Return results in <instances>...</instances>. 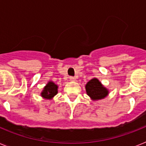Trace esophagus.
<instances>
[{
    "label": "esophagus",
    "mask_w": 146,
    "mask_h": 146,
    "mask_svg": "<svg viewBox=\"0 0 146 146\" xmlns=\"http://www.w3.org/2000/svg\"><path fill=\"white\" fill-rule=\"evenodd\" d=\"M69 80H70L72 82H74V81H76V78L74 77H69Z\"/></svg>",
    "instance_id": "1"
}]
</instances>
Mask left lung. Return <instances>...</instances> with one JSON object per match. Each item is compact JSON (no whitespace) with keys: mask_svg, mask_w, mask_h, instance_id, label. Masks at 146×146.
Segmentation results:
<instances>
[{"mask_svg":"<svg viewBox=\"0 0 146 146\" xmlns=\"http://www.w3.org/2000/svg\"><path fill=\"white\" fill-rule=\"evenodd\" d=\"M86 91L87 95L93 101L103 99L108 96L109 91L104 87L97 78H93L86 85Z\"/></svg>","mask_w":146,"mask_h":146,"instance_id":"8db88e82","label":"left lung"}]
</instances>
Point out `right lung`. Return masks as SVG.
<instances>
[{"label":"right lung","mask_w":146,"mask_h":146,"mask_svg":"<svg viewBox=\"0 0 146 146\" xmlns=\"http://www.w3.org/2000/svg\"><path fill=\"white\" fill-rule=\"evenodd\" d=\"M58 85L54 83L52 81H49L43 88V90L41 92V96L44 99L51 100L58 94Z\"/></svg>","instance_id":"right-lung-1"}]
</instances>
